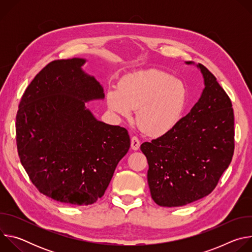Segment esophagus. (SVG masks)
<instances>
[{
	"label": "esophagus",
	"mask_w": 252,
	"mask_h": 252,
	"mask_svg": "<svg viewBox=\"0 0 252 252\" xmlns=\"http://www.w3.org/2000/svg\"><path fill=\"white\" fill-rule=\"evenodd\" d=\"M139 147H140L139 139L136 136H132L131 137V141H130V148H131V150L137 151V150H139Z\"/></svg>",
	"instance_id": "1"
}]
</instances>
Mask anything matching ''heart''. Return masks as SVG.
Returning a JSON list of instances; mask_svg holds the SVG:
<instances>
[{
    "mask_svg": "<svg viewBox=\"0 0 252 252\" xmlns=\"http://www.w3.org/2000/svg\"><path fill=\"white\" fill-rule=\"evenodd\" d=\"M188 101L186 84L155 68L123 78L118 90L106 93V103L113 113L128 118L136 109L138 127L154 136L168 132L181 122Z\"/></svg>",
    "mask_w": 252,
    "mask_h": 252,
    "instance_id": "b5f03b06",
    "label": "heart"
}]
</instances>
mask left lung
<instances>
[{"label": "left lung", "mask_w": 252, "mask_h": 252, "mask_svg": "<svg viewBox=\"0 0 252 252\" xmlns=\"http://www.w3.org/2000/svg\"><path fill=\"white\" fill-rule=\"evenodd\" d=\"M196 66L204 80L198 101L171 130L140 146L151 194L160 206H184L208 195L232 159L231 100L203 64Z\"/></svg>", "instance_id": "obj_1"}]
</instances>
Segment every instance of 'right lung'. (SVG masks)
<instances>
[{"instance_id":"right-lung-1","label":"right lung","mask_w":252,"mask_h":252,"mask_svg":"<svg viewBox=\"0 0 252 252\" xmlns=\"http://www.w3.org/2000/svg\"><path fill=\"white\" fill-rule=\"evenodd\" d=\"M85 63L47 64L26 89L16 118L18 154L32 183L44 195L74 205L104 194L130 147L125 127L97 121L86 107L104 94L82 69Z\"/></svg>"}]
</instances>
